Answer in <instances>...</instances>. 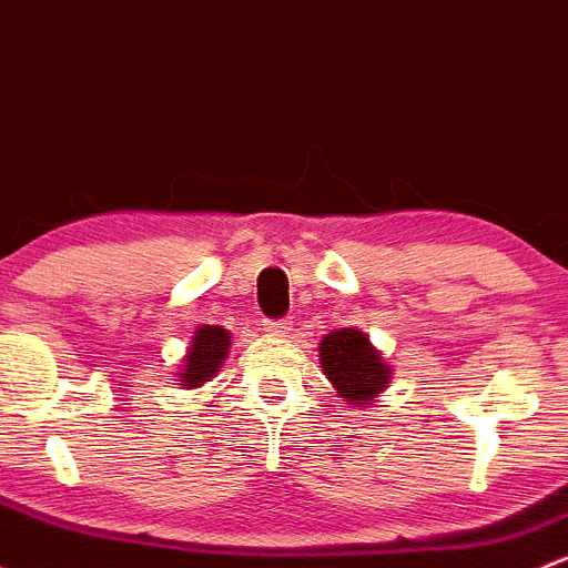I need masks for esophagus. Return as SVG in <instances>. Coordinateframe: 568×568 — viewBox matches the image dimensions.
<instances>
[{
    "mask_svg": "<svg viewBox=\"0 0 568 568\" xmlns=\"http://www.w3.org/2000/svg\"><path fill=\"white\" fill-rule=\"evenodd\" d=\"M291 326H294V321L291 318H266L264 321V332L274 334V337H285V334L291 332Z\"/></svg>",
    "mask_w": 568,
    "mask_h": 568,
    "instance_id": "34e87169",
    "label": "esophagus"
}]
</instances>
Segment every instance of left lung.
Returning <instances> with one entry per match:
<instances>
[{
	"label": "left lung",
	"mask_w": 568,
	"mask_h": 568,
	"mask_svg": "<svg viewBox=\"0 0 568 568\" xmlns=\"http://www.w3.org/2000/svg\"><path fill=\"white\" fill-rule=\"evenodd\" d=\"M321 364L334 389L351 405H367L375 394L389 384V369L378 351L369 345L367 334L356 329H337L326 334L318 345Z\"/></svg>",
	"instance_id": "1"
}]
</instances>
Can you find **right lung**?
Masks as SVG:
<instances>
[{
	"label": "right lung",
	"instance_id": "add662e5",
	"mask_svg": "<svg viewBox=\"0 0 568 568\" xmlns=\"http://www.w3.org/2000/svg\"><path fill=\"white\" fill-rule=\"evenodd\" d=\"M231 337L223 326H201L195 332L193 345H190V354L184 359V369L179 373L182 386L193 389V386L206 384L209 378H214V373L223 364L225 354H229Z\"/></svg>",
	"mask_w": 568,
	"mask_h": 568
}]
</instances>
